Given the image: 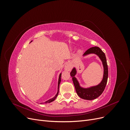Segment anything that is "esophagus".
Wrapping results in <instances>:
<instances>
[{
    "label": "esophagus",
    "instance_id": "34e87169",
    "mask_svg": "<svg viewBox=\"0 0 130 130\" xmlns=\"http://www.w3.org/2000/svg\"><path fill=\"white\" fill-rule=\"evenodd\" d=\"M72 67L71 64L69 63H67L64 66V70L66 71H68V72L70 71V70L72 69Z\"/></svg>",
    "mask_w": 130,
    "mask_h": 130
}]
</instances>
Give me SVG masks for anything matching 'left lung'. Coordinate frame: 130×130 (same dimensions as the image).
Listing matches in <instances>:
<instances>
[{
    "label": "left lung",
    "instance_id": "left-lung-1",
    "mask_svg": "<svg viewBox=\"0 0 130 130\" xmlns=\"http://www.w3.org/2000/svg\"><path fill=\"white\" fill-rule=\"evenodd\" d=\"M91 53L95 54L99 56L101 60L103 62V64L104 66V73L103 79L99 85H98L96 86H94V87H90L89 88H82L79 86V84H78L77 80L75 77V75L76 73V70L75 68H74L72 69V72H70V76L72 77L73 84L74 85L75 88L77 95L82 99L89 100L96 99V98L99 97L103 93L106 87V84H107L108 73V66L105 53L98 46H93L88 49L87 50H86L84 54V55Z\"/></svg>",
    "mask_w": 130,
    "mask_h": 130
}]
</instances>
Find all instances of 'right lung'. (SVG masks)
<instances>
[{"mask_svg":"<svg viewBox=\"0 0 130 130\" xmlns=\"http://www.w3.org/2000/svg\"><path fill=\"white\" fill-rule=\"evenodd\" d=\"M61 74H60V76H59V78H58V92H57V94H56V95H55V96L54 98H53V99H50V100H49L48 101H46V102H45V103H51V102L53 101H54L55 99H56V97H57V94H58V91H59V86H60V82H61Z\"/></svg>","mask_w":130,"mask_h":130,"instance_id":"1","label":"right lung"}]
</instances>
